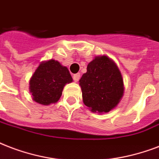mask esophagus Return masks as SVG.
Returning a JSON list of instances; mask_svg holds the SVG:
<instances>
[{"mask_svg": "<svg viewBox=\"0 0 159 159\" xmlns=\"http://www.w3.org/2000/svg\"><path fill=\"white\" fill-rule=\"evenodd\" d=\"M80 73L75 74V75H73L74 80L75 81V82H77V81L80 80Z\"/></svg>", "mask_w": 159, "mask_h": 159, "instance_id": "34e87169", "label": "esophagus"}]
</instances>
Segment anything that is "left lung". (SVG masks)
<instances>
[{
    "label": "left lung",
    "mask_w": 159,
    "mask_h": 159,
    "mask_svg": "<svg viewBox=\"0 0 159 159\" xmlns=\"http://www.w3.org/2000/svg\"><path fill=\"white\" fill-rule=\"evenodd\" d=\"M79 82L84 104L92 112L104 114L111 111L124 96L121 72L116 63L106 55L93 58Z\"/></svg>",
    "instance_id": "left-lung-1"
}]
</instances>
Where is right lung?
Here are the masks:
<instances>
[{
	"mask_svg": "<svg viewBox=\"0 0 159 159\" xmlns=\"http://www.w3.org/2000/svg\"><path fill=\"white\" fill-rule=\"evenodd\" d=\"M72 81L68 68L51 59L40 63L30 77L29 89L34 101L50 105L58 102L64 87Z\"/></svg>",
	"mask_w": 159,
	"mask_h": 159,
	"instance_id": "right-lung-1",
	"label": "right lung"
}]
</instances>
